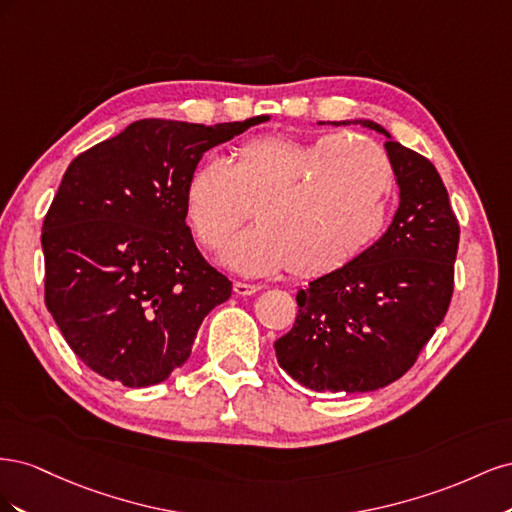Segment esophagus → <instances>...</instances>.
Segmentation results:
<instances>
[{
    "instance_id": "34e87169",
    "label": "esophagus",
    "mask_w": 512,
    "mask_h": 512,
    "mask_svg": "<svg viewBox=\"0 0 512 512\" xmlns=\"http://www.w3.org/2000/svg\"><path fill=\"white\" fill-rule=\"evenodd\" d=\"M232 290H235V294H239V297H250V294L260 290V286L245 284V282H235V284H232Z\"/></svg>"
}]
</instances>
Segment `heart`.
I'll list each match as a JSON object with an SVG mask.
<instances>
[{
  "instance_id": "heart-1",
  "label": "heart",
  "mask_w": 512,
  "mask_h": 512,
  "mask_svg": "<svg viewBox=\"0 0 512 512\" xmlns=\"http://www.w3.org/2000/svg\"><path fill=\"white\" fill-rule=\"evenodd\" d=\"M395 170L359 134L258 136L228 164L198 162L183 188V215L196 243L218 252L254 207L256 226L232 239L224 262L245 275L288 267L297 277L342 269L374 245L389 222Z\"/></svg>"
}]
</instances>
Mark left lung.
Here are the masks:
<instances>
[{
  "label": "left lung",
  "mask_w": 512,
  "mask_h": 512,
  "mask_svg": "<svg viewBox=\"0 0 512 512\" xmlns=\"http://www.w3.org/2000/svg\"><path fill=\"white\" fill-rule=\"evenodd\" d=\"M382 132L399 183L384 235L350 265L297 292L294 327L275 342L277 363L312 391L367 393L399 380L442 324L455 288L459 222L425 156Z\"/></svg>",
  "instance_id": "left-lung-1"
}]
</instances>
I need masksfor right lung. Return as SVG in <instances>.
Wrapping results in <instances>:
<instances>
[{"mask_svg": "<svg viewBox=\"0 0 512 512\" xmlns=\"http://www.w3.org/2000/svg\"><path fill=\"white\" fill-rule=\"evenodd\" d=\"M245 121H134L68 166L44 215V303L72 352L130 389L181 367L232 282L198 252L183 188L203 153Z\"/></svg>", "mask_w": 512, "mask_h": 512, "instance_id": "add662e5", "label": "right lung"}]
</instances>
